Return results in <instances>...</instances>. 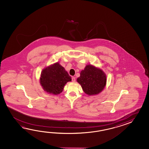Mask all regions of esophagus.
Here are the masks:
<instances>
[{"label": "esophagus", "mask_w": 149, "mask_h": 149, "mask_svg": "<svg viewBox=\"0 0 149 149\" xmlns=\"http://www.w3.org/2000/svg\"><path fill=\"white\" fill-rule=\"evenodd\" d=\"M72 82H75L76 81V78L75 77H72Z\"/></svg>", "instance_id": "1"}]
</instances>
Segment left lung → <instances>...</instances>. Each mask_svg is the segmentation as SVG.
Instances as JSON below:
<instances>
[{
  "mask_svg": "<svg viewBox=\"0 0 149 149\" xmlns=\"http://www.w3.org/2000/svg\"><path fill=\"white\" fill-rule=\"evenodd\" d=\"M80 74L77 81L86 94L97 95L104 88L107 77L101 69L88 64L80 72Z\"/></svg>",
  "mask_w": 149,
  "mask_h": 149,
  "instance_id": "8db88e82",
  "label": "left lung"
}]
</instances>
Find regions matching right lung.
Segmentation results:
<instances>
[{
	"mask_svg": "<svg viewBox=\"0 0 149 149\" xmlns=\"http://www.w3.org/2000/svg\"><path fill=\"white\" fill-rule=\"evenodd\" d=\"M71 81V77L58 62L46 67L40 77V83L43 89L54 95L62 93L65 85Z\"/></svg>",
	"mask_w": 149,
	"mask_h": 149,
	"instance_id": "add662e5",
	"label": "right lung"
}]
</instances>
